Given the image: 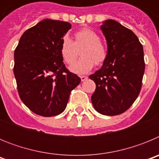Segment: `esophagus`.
I'll use <instances>...</instances> for the list:
<instances>
[{"label":"esophagus","instance_id":"1","mask_svg":"<svg viewBox=\"0 0 159 159\" xmlns=\"http://www.w3.org/2000/svg\"><path fill=\"white\" fill-rule=\"evenodd\" d=\"M80 79H81V81H85L88 79V77L85 76V75H82V76H80Z\"/></svg>","mask_w":159,"mask_h":159}]
</instances>
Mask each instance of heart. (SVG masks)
Masks as SVG:
<instances>
[{
	"label": "heart",
	"mask_w": 159,
	"mask_h": 159,
	"mask_svg": "<svg viewBox=\"0 0 159 159\" xmlns=\"http://www.w3.org/2000/svg\"><path fill=\"white\" fill-rule=\"evenodd\" d=\"M74 41L67 36H64L60 46V52L63 60L68 65L75 62L80 51L82 58L70 67L72 72L85 74L96 65L102 64L107 57L106 46L100 41V37L95 31L84 28L77 31Z\"/></svg>",
	"instance_id": "1"
}]
</instances>
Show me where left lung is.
Returning a JSON list of instances; mask_svg holds the SVG:
<instances>
[{"mask_svg": "<svg viewBox=\"0 0 159 159\" xmlns=\"http://www.w3.org/2000/svg\"><path fill=\"white\" fill-rule=\"evenodd\" d=\"M107 44V57L89 78L96 84L94 108L104 116H117L133 104L141 90L145 71L143 48L134 32L114 20L100 26Z\"/></svg>", "mask_w": 159, "mask_h": 159, "instance_id": "left-lung-1", "label": "left lung"}]
</instances>
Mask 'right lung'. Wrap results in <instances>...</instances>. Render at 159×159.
Wrapping results in <instances>:
<instances>
[{
    "label": "right lung",
    "mask_w": 159,
    "mask_h": 159,
    "mask_svg": "<svg viewBox=\"0 0 159 159\" xmlns=\"http://www.w3.org/2000/svg\"><path fill=\"white\" fill-rule=\"evenodd\" d=\"M68 22L44 19L25 31L14 52L13 72L22 102L36 115L58 116L81 80L65 67L60 52Z\"/></svg>",
    "instance_id": "add662e5"
}]
</instances>
